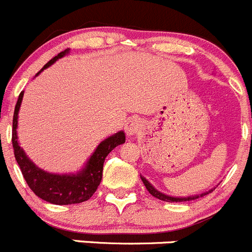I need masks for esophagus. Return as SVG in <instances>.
Returning a JSON list of instances; mask_svg holds the SVG:
<instances>
[{"label": "esophagus", "mask_w": 252, "mask_h": 252, "mask_svg": "<svg viewBox=\"0 0 252 252\" xmlns=\"http://www.w3.org/2000/svg\"><path fill=\"white\" fill-rule=\"evenodd\" d=\"M141 129V125H139V121L136 120V119H129L128 121H126L125 124V131L127 136H134L137 134Z\"/></svg>", "instance_id": "obj_1"}]
</instances>
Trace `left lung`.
Segmentation results:
<instances>
[{
  "label": "left lung",
  "mask_w": 252,
  "mask_h": 252,
  "mask_svg": "<svg viewBox=\"0 0 252 252\" xmlns=\"http://www.w3.org/2000/svg\"><path fill=\"white\" fill-rule=\"evenodd\" d=\"M141 179H142V181H143L146 189L148 190V192L151 193L152 196H154V197L159 198V200H161V201H165V202H186V201L197 200L198 197L206 196L207 193H210V192H212V191H213V190H211L210 192H205V193H202V195H200V196H190V197H173V196H166V195H164V193L159 192L158 190H156V189H154L153 186H152L151 184H149L148 181H147L146 179L143 178V176H141Z\"/></svg>",
  "instance_id": "left-lung-1"
}]
</instances>
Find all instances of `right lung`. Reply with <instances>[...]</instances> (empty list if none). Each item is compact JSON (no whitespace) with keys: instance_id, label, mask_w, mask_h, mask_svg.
<instances>
[{"instance_id":"1","label":"right lung","mask_w":252,"mask_h":252,"mask_svg":"<svg viewBox=\"0 0 252 252\" xmlns=\"http://www.w3.org/2000/svg\"><path fill=\"white\" fill-rule=\"evenodd\" d=\"M67 52L68 50L60 52L57 56L50 60L42 67L41 71L54 63L57 59L62 57ZM41 71H39L38 74ZM22 98H23V92H21L19 94L16 108H14L12 144H13L17 163H18L23 178L26 179L31 190L41 200L54 203V205H74V203H81L89 200L96 191L101 178H103V165L106 156L116 146L125 143V133L120 131L101 142L81 173L72 174V175H55V174L46 173L34 165L33 161L29 160V158L26 156L23 149L19 147L18 141H17V124H18L17 119H18Z\"/></svg>"}]
</instances>
